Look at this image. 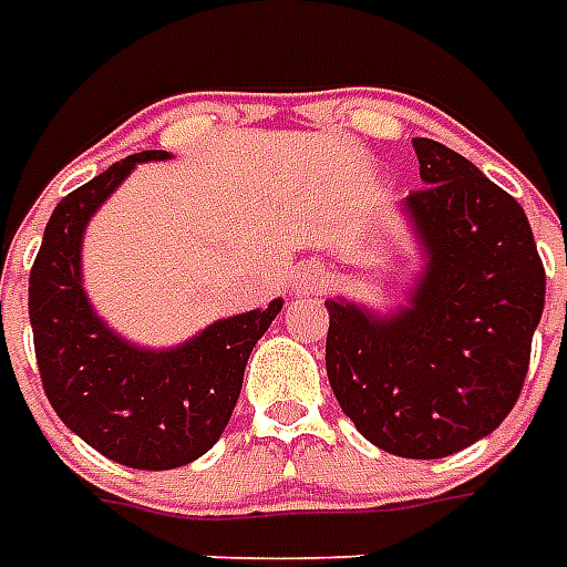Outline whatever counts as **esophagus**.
I'll use <instances>...</instances> for the list:
<instances>
[{"mask_svg": "<svg viewBox=\"0 0 567 567\" xmlns=\"http://www.w3.org/2000/svg\"><path fill=\"white\" fill-rule=\"evenodd\" d=\"M324 285H328V276H324V270H321V267H316V264L297 267V272H295V295L297 297L321 295V291H324Z\"/></svg>", "mask_w": 567, "mask_h": 567, "instance_id": "34e87169", "label": "esophagus"}]
</instances>
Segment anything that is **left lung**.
<instances>
[{
    "label": "left lung",
    "mask_w": 567,
    "mask_h": 567,
    "mask_svg": "<svg viewBox=\"0 0 567 567\" xmlns=\"http://www.w3.org/2000/svg\"><path fill=\"white\" fill-rule=\"evenodd\" d=\"M422 190L404 199L425 267L410 303L377 316L324 300L328 380L364 437L443 458L492 434L523 392L547 276L523 206L474 163L413 140Z\"/></svg>",
    "instance_id": "obj_1"
}]
</instances>
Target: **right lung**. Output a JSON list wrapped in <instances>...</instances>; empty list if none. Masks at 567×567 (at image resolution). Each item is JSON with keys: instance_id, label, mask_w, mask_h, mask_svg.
Listing matches in <instances>:
<instances>
[{"instance_id": "add662e5", "label": "right lung", "mask_w": 567, "mask_h": 567, "mask_svg": "<svg viewBox=\"0 0 567 567\" xmlns=\"http://www.w3.org/2000/svg\"><path fill=\"white\" fill-rule=\"evenodd\" d=\"M142 151L56 203L30 272V324L48 401L87 446L140 471H169L215 446L243 389L248 355L282 300L212 321L173 349H140L117 337L81 285V239L93 212L115 194Z\"/></svg>"}]
</instances>
